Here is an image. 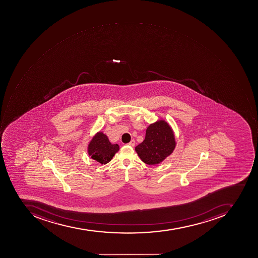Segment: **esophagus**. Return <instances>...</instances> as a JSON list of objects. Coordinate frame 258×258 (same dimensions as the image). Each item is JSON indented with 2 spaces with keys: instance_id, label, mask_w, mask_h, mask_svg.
Masks as SVG:
<instances>
[{
  "instance_id": "1",
  "label": "esophagus",
  "mask_w": 258,
  "mask_h": 258,
  "mask_svg": "<svg viewBox=\"0 0 258 258\" xmlns=\"http://www.w3.org/2000/svg\"><path fill=\"white\" fill-rule=\"evenodd\" d=\"M128 145L131 146V147H134V146H135V141L132 140V141L128 143Z\"/></svg>"
}]
</instances>
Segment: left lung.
Here are the masks:
<instances>
[{
	"instance_id": "left-lung-1",
	"label": "left lung",
	"mask_w": 258,
	"mask_h": 258,
	"mask_svg": "<svg viewBox=\"0 0 258 258\" xmlns=\"http://www.w3.org/2000/svg\"><path fill=\"white\" fill-rule=\"evenodd\" d=\"M174 132L167 121L158 120L146 130L144 141L135 148L144 163L155 165L163 162L176 148Z\"/></svg>"
}]
</instances>
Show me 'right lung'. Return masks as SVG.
<instances>
[{
    "label": "right lung",
    "instance_id": "obj_1",
    "mask_svg": "<svg viewBox=\"0 0 258 258\" xmlns=\"http://www.w3.org/2000/svg\"><path fill=\"white\" fill-rule=\"evenodd\" d=\"M118 151V144H111L107 136L103 134V132H97L88 144V154L89 156L101 165L110 162Z\"/></svg>",
    "mask_w": 258,
    "mask_h": 258
}]
</instances>
